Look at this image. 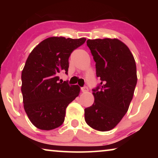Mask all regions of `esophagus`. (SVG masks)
Wrapping results in <instances>:
<instances>
[{
    "label": "esophagus",
    "instance_id": "34e87169",
    "mask_svg": "<svg viewBox=\"0 0 158 158\" xmlns=\"http://www.w3.org/2000/svg\"><path fill=\"white\" fill-rule=\"evenodd\" d=\"M81 90H82V92L85 93L88 90V88L87 86H83V87H81Z\"/></svg>",
    "mask_w": 158,
    "mask_h": 158
}]
</instances>
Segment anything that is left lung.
I'll use <instances>...</instances> for the list:
<instances>
[{
  "label": "left lung",
  "mask_w": 158,
  "mask_h": 158,
  "mask_svg": "<svg viewBox=\"0 0 158 158\" xmlns=\"http://www.w3.org/2000/svg\"><path fill=\"white\" fill-rule=\"evenodd\" d=\"M87 45L101 82L92 89L95 101L84 110L85 120L96 130L109 131L124 117L132 100L137 81L135 60L117 39L88 40Z\"/></svg>",
  "instance_id": "obj_1"
}]
</instances>
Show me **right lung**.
<instances>
[{
	"label": "right lung",
	"instance_id": "obj_1",
	"mask_svg": "<svg viewBox=\"0 0 158 158\" xmlns=\"http://www.w3.org/2000/svg\"><path fill=\"white\" fill-rule=\"evenodd\" d=\"M85 38H47L30 53L21 73L24 110L38 129L52 130L63 124L66 108L78 96L81 88L62 82L60 71L68 74L69 57Z\"/></svg>",
	"mask_w": 158,
	"mask_h": 158
}]
</instances>
